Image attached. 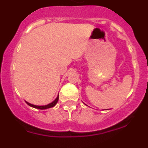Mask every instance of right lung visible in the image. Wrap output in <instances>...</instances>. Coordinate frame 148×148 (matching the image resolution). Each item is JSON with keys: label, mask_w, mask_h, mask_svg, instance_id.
I'll return each instance as SVG.
<instances>
[{"label": "right lung", "mask_w": 148, "mask_h": 148, "mask_svg": "<svg viewBox=\"0 0 148 148\" xmlns=\"http://www.w3.org/2000/svg\"><path fill=\"white\" fill-rule=\"evenodd\" d=\"M58 101V96L56 98V99L54 101H53V102L50 103V104H47V105H45V106L33 105V104H31L28 102H27V104H28V105H29L30 107H32V108H37V109H40V110H44V109H47V108H53V107H54V106L57 104Z\"/></svg>", "instance_id": "obj_1"}]
</instances>
